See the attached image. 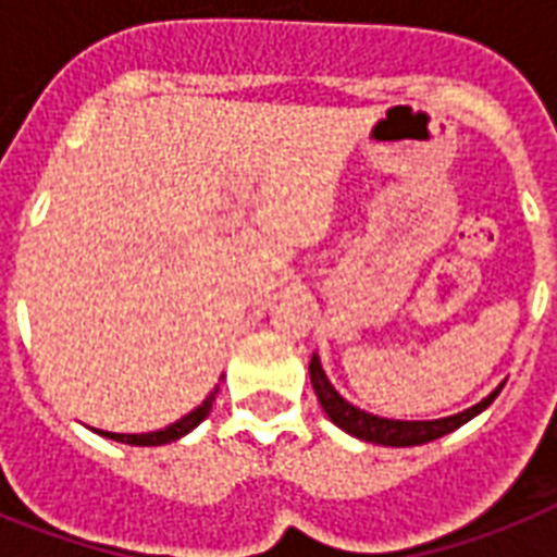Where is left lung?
<instances>
[{"label":"left lung","mask_w":557,"mask_h":557,"mask_svg":"<svg viewBox=\"0 0 557 557\" xmlns=\"http://www.w3.org/2000/svg\"><path fill=\"white\" fill-rule=\"evenodd\" d=\"M309 375H312L314 396L321 401V407L326 410L332 422L344 428L347 433L358 436L364 442H375V445H389V448H410V445H424V442H433L445 436V433L457 431L459 424H466L468 419H474L476 413H483L485 407L492 405L500 387L494 389L492 396H485L480 405L468 407L462 413L448 416V419H433V422H396V419H381V416H372L367 410H358L356 405H349L347 398H341V393L330 384L326 372H323L318 356H312L309 361Z\"/></svg>","instance_id":"obj_1"}]
</instances>
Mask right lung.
<instances>
[{
  "label": "right lung",
  "instance_id": "obj_1",
  "mask_svg": "<svg viewBox=\"0 0 557 557\" xmlns=\"http://www.w3.org/2000/svg\"><path fill=\"white\" fill-rule=\"evenodd\" d=\"M219 387L210 393L205 401H201L193 413H187L185 419H178V422H173L170 428H164V431H156V433H107L100 431L103 436H109V440H117V442H126V445H164V442H173L178 440V436H185V433H190L193 428L199 422H205L210 413V407H213V398H216Z\"/></svg>",
  "mask_w": 557,
  "mask_h": 557
}]
</instances>
